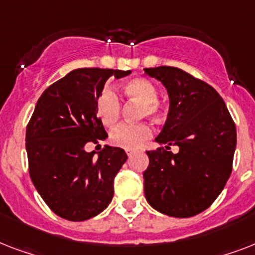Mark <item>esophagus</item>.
<instances>
[{"label": "esophagus", "mask_w": 255, "mask_h": 255, "mask_svg": "<svg viewBox=\"0 0 255 255\" xmlns=\"http://www.w3.org/2000/svg\"><path fill=\"white\" fill-rule=\"evenodd\" d=\"M126 153H127L128 157H131V156L135 153V149H126Z\"/></svg>", "instance_id": "esophagus-1"}]
</instances>
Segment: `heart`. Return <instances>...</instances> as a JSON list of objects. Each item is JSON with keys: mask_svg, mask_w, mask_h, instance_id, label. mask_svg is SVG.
<instances>
[{"mask_svg": "<svg viewBox=\"0 0 255 255\" xmlns=\"http://www.w3.org/2000/svg\"><path fill=\"white\" fill-rule=\"evenodd\" d=\"M124 94L141 102V116H152L156 118L161 114V103L159 98L157 86L147 78H133L128 81L123 87ZM96 115L106 127L115 126L122 115V104L114 91V88L106 87L96 99ZM152 136V128L145 123L139 124H120L111 132L110 140L115 147L133 149L145 143Z\"/></svg>", "mask_w": 255, "mask_h": 255, "instance_id": "1", "label": "heart"}]
</instances>
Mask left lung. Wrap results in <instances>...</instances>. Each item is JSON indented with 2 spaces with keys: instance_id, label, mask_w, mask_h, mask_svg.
Wrapping results in <instances>:
<instances>
[{
  "instance_id": "1",
  "label": "left lung",
  "mask_w": 255,
  "mask_h": 255,
  "mask_svg": "<svg viewBox=\"0 0 255 255\" xmlns=\"http://www.w3.org/2000/svg\"><path fill=\"white\" fill-rule=\"evenodd\" d=\"M168 90L167 122L147 151L143 173L148 204L170 217H193L208 209L224 189L233 168L237 132L225 102L204 81L177 67L144 69ZM170 145L179 152L172 154Z\"/></svg>"
}]
</instances>
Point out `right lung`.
<instances>
[{
	"mask_svg": "<svg viewBox=\"0 0 255 255\" xmlns=\"http://www.w3.org/2000/svg\"><path fill=\"white\" fill-rule=\"evenodd\" d=\"M131 73L77 69L46 88L26 127L29 173L43 201L59 217L85 221L103 212L114 196V180L127 155L106 147L94 159L86 144L107 132L96 115V99L111 77Z\"/></svg>",
	"mask_w": 255,
	"mask_h": 255,
	"instance_id": "obj_1",
	"label": "right lung"
}]
</instances>
